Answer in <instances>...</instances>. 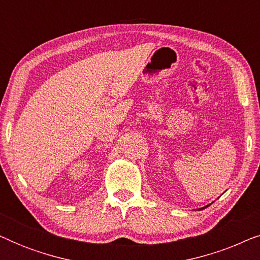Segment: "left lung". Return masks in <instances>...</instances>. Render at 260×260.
<instances>
[{"instance_id": "8db88e82", "label": "left lung", "mask_w": 260, "mask_h": 260, "mask_svg": "<svg viewBox=\"0 0 260 260\" xmlns=\"http://www.w3.org/2000/svg\"><path fill=\"white\" fill-rule=\"evenodd\" d=\"M209 205H211V204H209ZM209 205H207V206H205V207H202V208H198V211H201V209H205V208H207Z\"/></svg>"}]
</instances>
